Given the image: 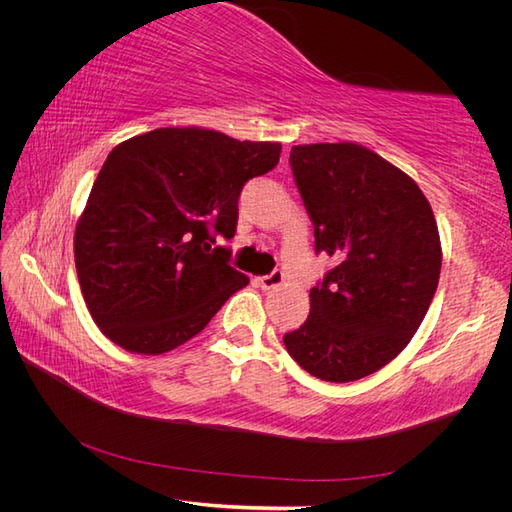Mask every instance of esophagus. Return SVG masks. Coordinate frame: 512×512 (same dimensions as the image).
I'll return each mask as SVG.
<instances>
[{"label": "esophagus", "instance_id": "1", "mask_svg": "<svg viewBox=\"0 0 512 512\" xmlns=\"http://www.w3.org/2000/svg\"><path fill=\"white\" fill-rule=\"evenodd\" d=\"M284 284V273L282 271H273L271 275H265V277H258V286L262 290H273L277 286Z\"/></svg>", "mask_w": 512, "mask_h": 512}]
</instances>
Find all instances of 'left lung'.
Wrapping results in <instances>:
<instances>
[{"label": "left lung", "instance_id": "8db88e82", "mask_svg": "<svg viewBox=\"0 0 512 512\" xmlns=\"http://www.w3.org/2000/svg\"><path fill=\"white\" fill-rule=\"evenodd\" d=\"M290 168L316 252L337 267L309 290V316L284 346L320 380H361L421 327L442 267L436 218L414 179L363 145H294Z\"/></svg>", "mask_w": 512, "mask_h": 512}]
</instances>
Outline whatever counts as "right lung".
Returning a JSON list of instances; mask_svg holds the SVG:
<instances>
[{
	"instance_id": "1",
	"label": "right lung",
	"mask_w": 512,
	"mask_h": 512,
	"mask_svg": "<svg viewBox=\"0 0 512 512\" xmlns=\"http://www.w3.org/2000/svg\"><path fill=\"white\" fill-rule=\"evenodd\" d=\"M280 143L205 128H158L117 145L76 222L74 262L100 331L164 354L203 331L250 277L215 235L235 237L243 185L280 162Z\"/></svg>"
}]
</instances>
